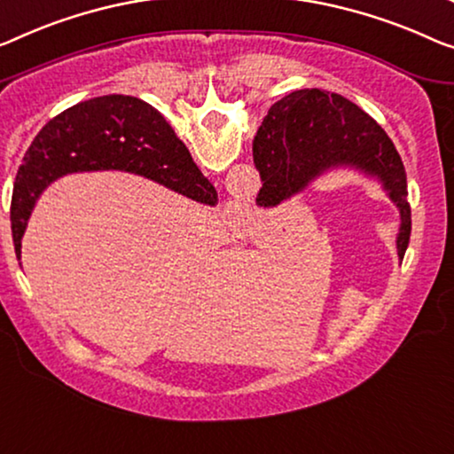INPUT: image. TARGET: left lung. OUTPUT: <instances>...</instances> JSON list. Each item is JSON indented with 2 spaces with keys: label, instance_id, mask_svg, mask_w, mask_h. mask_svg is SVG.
<instances>
[{
  "label": "left lung",
  "instance_id": "left-lung-1",
  "mask_svg": "<svg viewBox=\"0 0 454 454\" xmlns=\"http://www.w3.org/2000/svg\"><path fill=\"white\" fill-rule=\"evenodd\" d=\"M253 142L262 187L256 204L275 207L306 192L333 168H355L375 179L400 212L397 256L411 232L408 179L394 142L353 101L322 90H297L270 107Z\"/></svg>",
  "mask_w": 454,
  "mask_h": 454
}]
</instances>
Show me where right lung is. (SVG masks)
<instances>
[{"label": "right lung", "instance_id": "right-lung-1", "mask_svg": "<svg viewBox=\"0 0 454 454\" xmlns=\"http://www.w3.org/2000/svg\"><path fill=\"white\" fill-rule=\"evenodd\" d=\"M126 171L215 206L214 185L151 104L132 96L93 98L54 116L36 134L13 181L12 236L22 256L32 207L46 187L71 173Z\"/></svg>", "mask_w": 454, "mask_h": 454}]
</instances>
